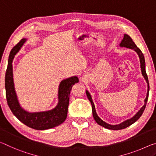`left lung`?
Returning a JSON list of instances; mask_svg holds the SVG:
<instances>
[{
	"mask_svg": "<svg viewBox=\"0 0 156 156\" xmlns=\"http://www.w3.org/2000/svg\"><path fill=\"white\" fill-rule=\"evenodd\" d=\"M119 46L120 47H124V48H129V49H132L135 52H136L137 55L139 56L140 58V68H141V71H142V76H144V80H146L147 83L148 84V89H147V97L144 99V104L143 105V106L140 108L138 112L135 115L130 118L129 119H126V121H124L122 123L119 124H116V125H111L109 124L108 123H106L104 121L102 120V119L99 117L98 114L96 113L95 111V105H94V103L93 101V99H92L90 94L89 93V92L88 90L86 91V95L88 97V100L90 101L91 105H92V109H93V115L94 117V119L96 121L97 123H98L99 125L100 126L104 127V128H106L108 129H111V130H120V129H124L126 127H128L129 126H131V124L135 123L137 119H138L144 112L145 107H146L147 105V102L148 100V98H149V80H148V76L146 73V70H145V59H144V55L142 54V51L140 50V48L137 47V45H136L131 37H129L128 34H124V38L122 40V41L119 44Z\"/></svg>",
	"mask_w": 156,
	"mask_h": 156,
	"instance_id": "8db88e82",
	"label": "left lung"
}]
</instances>
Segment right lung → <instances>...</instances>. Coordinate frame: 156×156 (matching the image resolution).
Segmentation results:
<instances>
[{"mask_svg":"<svg viewBox=\"0 0 156 156\" xmlns=\"http://www.w3.org/2000/svg\"><path fill=\"white\" fill-rule=\"evenodd\" d=\"M26 41L27 39L20 40V41L12 48L9 56L5 81L7 104L12 113L18 119L30 128L36 130L54 128L62 124L67 117L71 89L74 84L79 82V78L76 76H73L61 81L58 90V104L53 109L34 113L25 111L20 106L15 90L12 62L14 56L19 52Z\"/></svg>","mask_w":156,"mask_h":156,"instance_id":"1","label":"right lung"}]
</instances>
